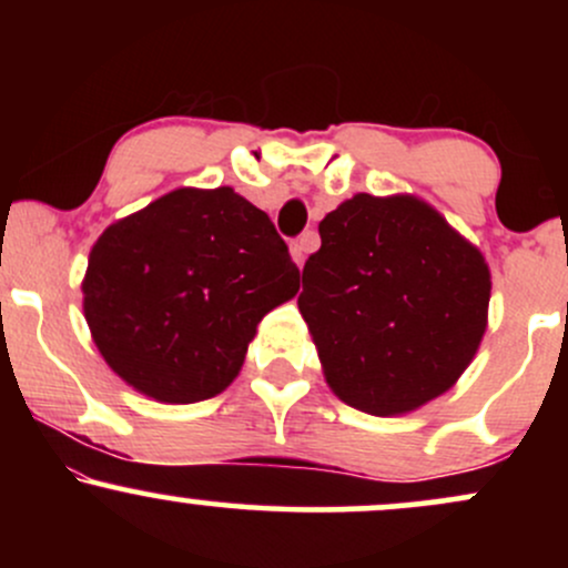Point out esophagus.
Returning <instances> with one entry per match:
<instances>
[{"instance_id":"esophagus-1","label":"esophagus","mask_w":568,"mask_h":568,"mask_svg":"<svg viewBox=\"0 0 568 568\" xmlns=\"http://www.w3.org/2000/svg\"><path fill=\"white\" fill-rule=\"evenodd\" d=\"M315 245H317V234H315V232L298 234V237L291 243V256H293V262H296L298 266H304L306 253H312V247H315Z\"/></svg>"}]
</instances>
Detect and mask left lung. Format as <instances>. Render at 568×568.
I'll return each mask as SVG.
<instances>
[{
	"mask_svg": "<svg viewBox=\"0 0 568 568\" xmlns=\"http://www.w3.org/2000/svg\"><path fill=\"white\" fill-rule=\"evenodd\" d=\"M298 312L331 389L366 414L425 406L470 366L491 277L478 247L414 197L355 194L321 221Z\"/></svg>",
	"mask_w": 568,
	"mask_h": 568,
	"instance_id": "obj_1",
	"label": "left lung"
}]
</instances>
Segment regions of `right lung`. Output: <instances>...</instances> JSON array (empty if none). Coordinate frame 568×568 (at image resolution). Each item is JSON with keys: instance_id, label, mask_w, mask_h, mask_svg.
<instances>
[{"instance_id": "add662e5", "label": "right lung", "mask_w": 568, "mask_h": 568, "mask_svg": "<svg viewBox=\"0 0 568 568\" xmlns=\"http://www.w3.org/2000/svg\"><path fill=\"white\" fill-rule=\"evenodd\" d=\"M84 317L103 361L143 395L197 403L237 376L298 266L264 211L219 189H175L90 251Z\"/></svg>"}]
</instances>
